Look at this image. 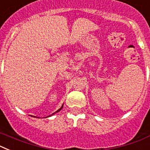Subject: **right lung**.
<instances>
[{
	"label": "right lung",
	"instance_id": "obj_1",
	"mask_svg": "<svg viewBox=\"0 0 150 150\" xmlns=\"http://www.w3.org/2000/svg\"><path fill=\"white\" fill-rule=\"evenodd\" d=\"M63 105H64V104H62V107H61V108H59V110H57V111H56V112H53V113H52V115H50V116H47V117H50V116H52V115H54V114H55V113H56V112H59V111H60V110H62V107H63ZM34 117H36V116H34Z\"/></svg>",
	"mask_w": 150,
	"mask_h": 150
}]
</instances>
